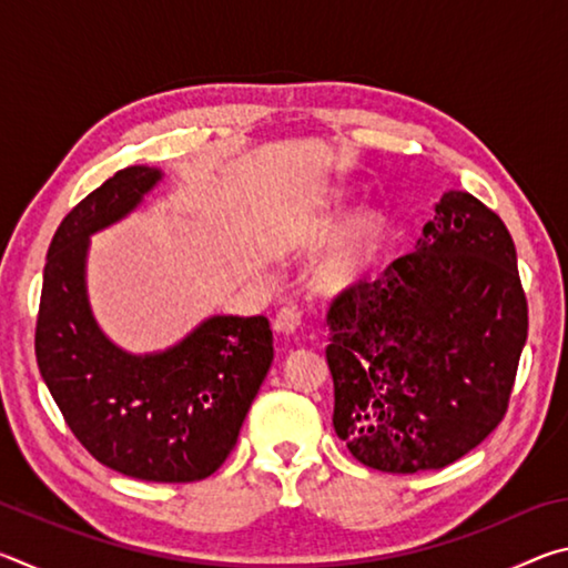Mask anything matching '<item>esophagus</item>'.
Returning a JSON list of instances; mask_svg holds the SVG:
<instances>
[{"instance_id":"esophagus-1","label":"esophagus","mask_w":568,"mask_h":568,"mask_svg":"<svg viewBox=\"0 0 568 568\" xmlns=\"http://www.w3.org/2000/svg\"><path fill=\"white\" fill-rule=\"evenodd\" d=\"M301 325H303V313L297 311L295 305H287L275 315V331L285 335V338H291V335L301 331Z\"/></svg>"}]
</instances>
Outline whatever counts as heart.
<instances>
[{"label":"heart","instance_id":"obj_1","mask_svg":"<svg viewBox=\"0 0 568 568\" xmlns=\"http://www.w3.org/2000/svg\"><path fill=\"white\" fill-rule=\"evenodd\" d=\"M345 225V213L335 210V213L325 215L321 220V235L331 237L341 233ZM383 245V225L376 215H363L355 220L351 233L345 235L343 243L325 257L318 267V281L325 291L343 293L353 291V287L363 285L373 275L381 257Z\"/></svg>","mask_w":568,"mask_h":568}]
</instances>
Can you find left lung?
Returning a JSON list of instances; mask_svg holds the SVG:
<instances>
[{"label": "left lung", "instance_id": "left-lung-1", "mask_svg": "<svg viewBox=\"0 0 568 568\" xmlns=\"http://www.w3.org/2000/svg\"><path fill=\"white\" fill-rule=\"evenodd\" d=\"M328 328L333 426L355 460L418 474L466 456L501 423L528 333L501 217L444 192L416 250L335 297Z\"/></svg>", "mask_w": 568, "mask_h": 568}]
</instances>
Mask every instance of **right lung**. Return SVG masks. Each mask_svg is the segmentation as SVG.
Here are the masks:
<instances>
[{
  "mask_svg": "<svg viewBox=\"0 0 568 568\" xmlns=\"http://www.w3.org/2000/svg\"><path fill=\"white\" fill-rule=\"evenodd\" d=\"M160 168H124L62 220L47 250L37 365L77 440L112 470L190 484L225 464L273 363L263 315H210L165 351L132 353L94 318L90 237L134 213Z\"/></svg>",
  "mask_w": 568,
  "mask_h": 568,
  "instance_id": "add662e5",
  "label": "right lung"
}]
</instances>
